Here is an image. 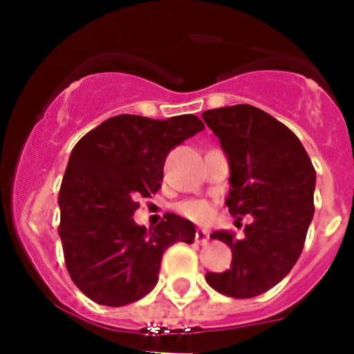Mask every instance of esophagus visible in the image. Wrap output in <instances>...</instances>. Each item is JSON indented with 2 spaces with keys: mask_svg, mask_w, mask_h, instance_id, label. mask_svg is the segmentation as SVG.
I'll return each instance as SVG.
<instances>
[{
  "mask_svg": "<svg viewBox=\"0 0 354 354\" xmlns=\"http://www.w3.org/2000/svg\"><path fill=\"white\" fill-rule=\"evenodd\" d=\"M195 241H197L198 245H207L209 243V233L203 230H198L197 233H195Z\"/></svg>",
  "mask_w": 354,
  "mask_h": 354,
  "instance_id": "1",
  "label": "esophagus"
}]
</instances>
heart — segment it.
Instances as JSON below:
<instances>
[{
  "instance_id": "obj_1",
  "label": "heart",
  "mask_w": 354,
  "mask_h": 354,
  "mask_svg": "<svg viewBox=\"0 0 354 354\" xmlns=\"http://www.w3.org/2000/svg\"><path fill=\"white\" fill-rule=\"evenodd\" d=\"M178 212L183 217H187L188 221H194V223H207V221L212 217L214 207L212 203L207 202V200L197 198V200H185L180 205L176 207Z\"/></svg>"
}]
</instances>
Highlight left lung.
Wrapping results in <instances>:
<instances>
[{
	"label": "left lung",
	"instance_id": "obj_1",
	"mask_svg": "<svg viewBox=\"0 0 354 354\" xmlns=\"http://www.w3.org/2000/svg\"><path fill=\"white\" fill-rule=\"evenodd\" d=\"M202 118L230 160L231 216L253 217L241 238L226 230L210 234L230 246L233 260L230 270L205 279L221 295L253 298L283 281L301 255L315 210V167L299 138L266 111L236 104Z\"/></svg>",
	"mask_w": 354,
	"mask_h": 354
}]
</instances>
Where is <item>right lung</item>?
<instances>
[{
  "instance_id": "1",
  "label": "right lung",
  "mask_w": 354,
  "mask_h": 354,
  "mask_svg": "<svg viewBox=\"0 0 354 354\" xmlns=\"http://www.w3.org/2000/svg\"><path fill=\"white\" fill-rule=\"evenodd\" d=\"M194 114L169 120L120 114L85 133L71 151L59 188L58 233L75 286L99 305L144 298L171 245L194 243L195 226L167 212L147 231L133 221L138 197L160 188L171 149L203 130Z\"/></svg>"
}]
</instances>
